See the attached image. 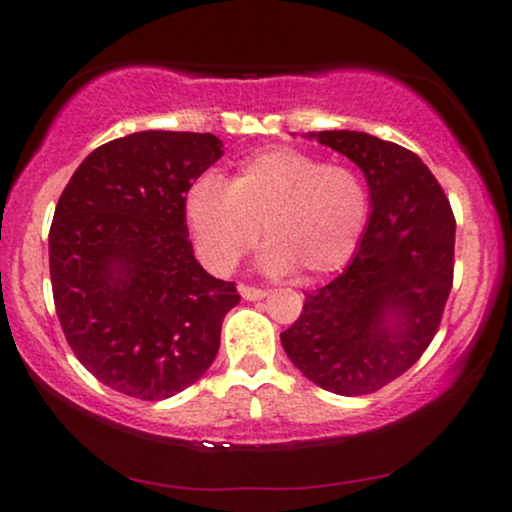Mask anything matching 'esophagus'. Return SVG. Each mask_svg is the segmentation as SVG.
<instances>
[{"instance_id":"1","label":"esophagus","mask_w":512,"mask_h":512,"mask_svg":"<svg viewBox=\"0 0 512 512\" xmlns=\"http://www.w3.org/2000/svg\"><path fill=\"white\" fill-rule=\"evenodd\" d=\"M240 296L244 300H263L268 296V291L265 289H256V286H247V284H240Z\"/></svg>"}]
</instances>
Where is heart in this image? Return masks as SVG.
<instances>
[{
  "mask_svg": "<svg viewBox=\"0 0 512 512\" xmlns=\"http://www.w3.org/2000/svg\"><path fill=\"white\" fill-rule=\"evenodd\" d=\"M368 188L349 165L272 146L247 156L228 184L202 174L184 195V219L209 270L230 272L256 247L270 244L263 268L324 277L349 263L368 221Z\"/></svg>",
  "mask_w": 512,
  "mask_h": 512,
  "instance_id": "1",
  "label": "heart"
}]
</instances>
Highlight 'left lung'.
I'll return each instance as SVG.
<instances>
[{
	"mask_svg": "<svg viewBox=\"0 0 512 512\" xmlns=\"http://www.w3.org/2000/svg\"><path fill=\"white\" fill-rule=\"evenodd\" d=\"M305 137L361 167L370 219L347 268L305 293L303 312L279 338L293 366L317 387L340 396L373 394L415 366L438 331L452 289L457 223L417 153L368 132Z\"/></svg>",
	"mask_w": 512,
	"mask_h": 512,
	"instance_id": "obj_1",
	"label": "left lung"
}]
</instances>
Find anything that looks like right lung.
I'll return each instance as SVG.
<instances>
[{"mask_svg":"<svg viewBox=\"0 0 512 512\" xmlns=\"http://www.w3.org/2000/svg\"><path fill=\"white\" fill-rule=\"evenodd\" d=\"M223 156L209 132L144 130L90 153L48 233L55 312L83 366L107 387L163 401L212 366L240 303L195 261L188 186Z\"/></svg>","mask_w":512,"mask_h":512,"instance_id":"obj_1","label":"right lung"}]
</instances>
